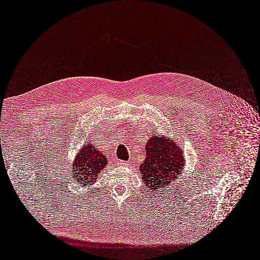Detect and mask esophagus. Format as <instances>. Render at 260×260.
Wrapping results in <instances>:
<instances>
[{"label":"esophagus","mask_w":260,"mask_h":260,"mask_svg":"<svg viewBox=\"0 0 260 260\" xmlns=\"http://www.w3.org/2000/svg\"><path fill=\"white\" fill-rule=\"evenodd\" d=\"M118 164H119V165H121V166H124V167H127V166L129 165V164H128L127 161H119Z\"/></svg>","instance_id":"obj_1"}]
</instances>
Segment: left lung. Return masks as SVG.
Instances as JSON below:
<instances>
[{
	"label": "left lung",
	"mask_w": 260,
	"mask_h": 260,
	"mask_svg": "<svg viewBox=\"0 0 260 260\" xmlns=\"http://www.w3.org/2000/svg\"><path fill=\"white\" fill-rule=\"evenodd\" d=\"M145 149L146 158L139 167L145 188L161 190L177 180L185 165L180 145L170 137L152 136Z\"/></svg>",
	"instance_id": "8db88e82"
}]
</instances>
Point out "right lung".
I'll list each match as a JSON object with an SVG mask.
<instances>
[{"instance_id": "add662e5", "label": "right lung", "mask_w": 260, "mask_h": 260, "mask_svg": "<svg viewBox=\"0 0 260 260\" xmlns=\"http://www.w3.org/2000/svg\"><path fill=\"white\" fill-rule=\"evenodd\" d=\"M108 159L102 151H99L93 144H84L83 147L78 151L76 159L71 165L73 180L81 183L84 187H91L96 181L100 174Z\"/></svg>"}]
</instances>
